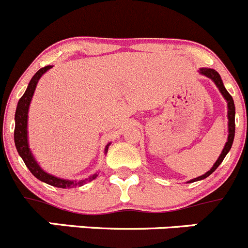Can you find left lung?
<instances>
[{
	"label": "left lung",
	"instance_id": "obj_1",
	"mask_svg": "<svg viewBox=\"0 0 248 248\" xmlns=\"http://www.w3.org/2000/svg\"><path fill=\"white\" fill-rule=\"evenodd\" d=\"M200 73L201 75L205 76V77H208L209 79H212L213 82L215 83V85L219 88V90H220V93L223 94V96L225 98V100L228 101V119H229V124H228V127H229V136H228V142L225 143V147H224L223 152H221L220 156L218 158V160L215 161V164L213 165V168L210 169L209 171H207V172L204 173V175H202V176L200 177H196V179L191 180V181H188L187 184H191V182H194V181H200V180H203L205 179V177H208L210 175V173L214 172L215 170H217V168H218L219 165L221 164V161L224 160V158L226 156V154L229 153V150L231 149V145H232V142H233V137H235V104H233V100H232V96L229 94L228 90L225 89V87H224L223 84V80H221L220 76H219V73L215 69H212V68H201L200 69Z\"/></svg>",
	"mask_w": 248,
	"mask_h": 248
}]
</instances>
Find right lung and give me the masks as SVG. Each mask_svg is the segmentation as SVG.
<instances>
[{"label": "right lung", "mask_w": 248, "mask_h": 248, "mask_svg": "<svg viewBox=\"0 0 248 248\" xmlns=\"http://www.w3.org/2000/svg\"><path fill=\"white\" fill-rule=\"evenodd\" d=\"M52 66H46L43 68L39 69L36 72L34 77L30 79L29 84H28L27 90L23 94L22 98L19 99L17 105V110H16V127H15V143L16 148L18 150V154L20 155V158L23 159L24 164L27 165V168L29 169L30 172L33 173L36 179H39L40 181L45 182V184L51 185L54 187H59V188H73V187L77 186H83L84 184H87L88 181H92V180L95 179L98 175L94 173L93 176L88 177L85 180H79V181H71V180H64L60 179V177L54 176V175H50L46 171H44L43 169L39 166V164L36 163V160L34 159L33 154H31V150L29 148V143H28V111H29V105L31 98H33V94L35 92L36 84H38L39 79L41 78V76L45 73L46 71L51 68ZM108 143L105 147V153H108Z\"/></svg>", "instance_id": "add662e5"}]
</instances>
